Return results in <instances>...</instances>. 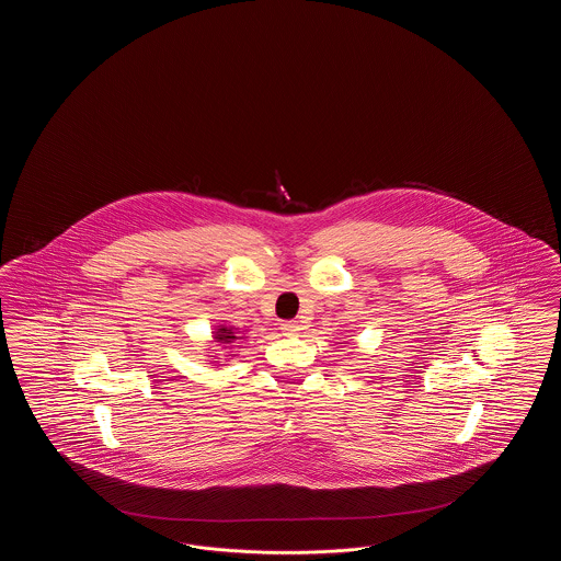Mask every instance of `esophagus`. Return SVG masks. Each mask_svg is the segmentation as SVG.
I'll use <instances>...</instances> for the list:
<instances>
[{
  "label": "esophagus",
  "mask_w": 561,
  "mask_h": 561,
  "mask_svg": "<svg viewBox=\"0 0 561 561\" xmlns=\"http://www.w3.org/2000/svg\"><path fill=\"white\" fill-rule=\"evenodd\" d=\"M300 323L298 321H284L282 323V332L286 334V336H298L300 334Z\"/></svg>",
  "instance_id": "1"
}]
</instances>
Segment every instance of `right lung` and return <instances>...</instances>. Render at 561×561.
<instances>
[{
    "mask_svg": "<svg viewBox=\"0 0 561 561\" xmlns=\"http://www.w3.org/2000/svg\"><path fill=\"white\" fill-rule=\"evenodd\" d=\"M236 332L231 330V328H218V332H216V341H220V343H233V341H238V339H243V336H233Z\"/></svg>",
    "mask_w": 561,
    "mask_h": 561,
    "instance_id": "obj_1",
    "label": "right lung"
}]
</instances>
